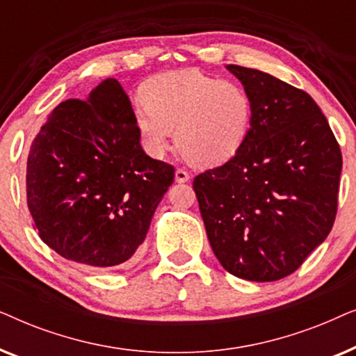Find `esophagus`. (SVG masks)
Wrapping results in <instances>:
<instances>
[{
    "label": "esophagus",
    "mask_w": 356,
    "mask_h": 356,
    "mask_svg": "<svg viewBox=\"0 0 356 356\" xmlns=\"http://www.w3.org/2000/svg\"><path fill=\"white\" fill-rule=\"evenodd\" d=\"M189 179V173L184 168H177L175 172V181L177 183H186Z\"/></svg>",
    "instance_id": "34e87169"
}]
</instances>
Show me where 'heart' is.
<instances>
[{"label": "heart", "instance_id": "heart-1", "mask_svg": "<svg viewBox=\"0 0 356 356\" xmlns=\"http://www.w3.org/2000/svg\"><path fill=\"white\" fill-rule=\"evenodd\" d=\"M134 120L149 154L160 157L175 129V143L189 162L216 165L245 143L252 99L245 87L194 70L160 74L144 87Z\"/></svg>", "mask_w": 356, "mask_h": 356}]
</instances>
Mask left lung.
Here are the masks:
<instances>
[{"instance_id":"8db88e82","label":"left lung","mask_w":356,"mask_h":356,"mask_svg":"<svg viewBox=\"0 0 356 356\" xmlns=\"http://www.w3.org/2000/svg\"><path fill=\"white\" fill-rule=\"evenodd\" d=\"M252 99L236 154L193 181L213 254L232 275L293 274L332 230L342 152L318 104L267 72L227 66Z\"/></svg>"}]
</instances>
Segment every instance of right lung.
<instances>
[{
	"label": "right lung",
	"mask_w": 356,
	"mask_h": 356,
	"mask_svg": "<svg viewBox=\"0 0 356 356\" xmlns=\"http://www.w3.org/2000/svg\"><path fill=\"white\" fill-rule=\"evenodd\" d=\"M129 97L106 79L89 99L61 102L27 157V206L47 246L79 264L129 261L172 186L173 165L150 159Z\"/></svg>",
	"instance_id": "add662e5"
}]
</instances>
